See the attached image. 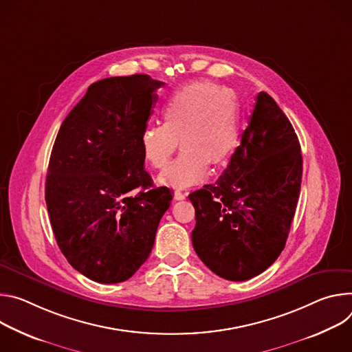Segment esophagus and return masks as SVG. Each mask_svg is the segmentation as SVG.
<instances>
[{
    "mask_svg": "<svg viewBox=\"0 0 352 352\" xmlns=\"http://www.w3.org/2000/svg\"><path fill=\"white\" fill-rule=\"evenodd\" d=\"M186 196H187L186 191H183L180 188L175 190V200H183V199H186Z\"/></svg>",
    "mask_w": 352,
    "mask_h": 352,
    "instance_id": "obj_1",
    "label": "esophagus"
}]
</instances>
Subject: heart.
<instances>
[{"label":"heart","instance_id":"b5f03b06","mask_svg":"<svg viewBox=\"0 0 352 352\" xmlns=\"http://www.w3.org/2000/svg\"><path fill=\"white\" fill-rule=\"evenodd\" d=\"M164 126H148L140 144L153 168L166 166L179 142L177 158L160 175V182L187 187L203 180L210 164L223 166L239 144V111L233 94L210 81L191 82L176 91L162 107ZM179 141L177 142V140Z\"/></svg>","mask_w":352,"mask_h":352}]
</instances>
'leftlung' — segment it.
<instances>
[{
  "mask_svg": "<svg viewBox=\"0 0 352 352\" xmlns=\"http://www.w3.org/2000/svg\"><path fill=\"white\" fill-rule=\"evenodd\" d=\"M302 182V153L288 117L268 94L256 99L241 145L214 184L192 191V248L217 276L246 281L285 248Z\"/></svg>",
  "mask_w": 352,
  "mask_h": 352,
  "instance_id": "8db88e82",
  "label": "left lung"
}]
</instances>
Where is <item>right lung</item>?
I'll list each match as a JSON object with an SVG mask.
<instances>
[{
  "label": "right lung",
  "mask_w": 352,
  "mask_h": 352,
  "mask_svg": "<svg viewBox=\"0 0 352 352\" xmlns=\"http://www.w3.org/2000/svg\"><path fill=\"white\" fill-rule=\"evenodd\" d=\"M162 85L145 74L92 84L53 145L46 204L54 238L68 263L92 281L133 277L170 207L172 191L153 187L140 144Z\"/></svg>",
  "instance_id": "right-lung-1"
}]
</instances>
